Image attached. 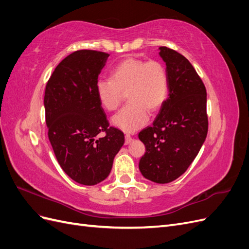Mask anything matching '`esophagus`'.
<instances>
[{"instance_id": "1", "label": "esophagus", "mask_w": 249, "mask_h": 249, "mask_svg": "<svg viewBox=\"0 0 249 249\" xmlns=\"http://www.w3.org/2000/svg\"><path fill=\"white\" fill-rule=\"evenodd\" d=\"M124 143H125V144H130V143L132 142V140H133V138L130 136V135H125V136H124Z\"/></svg>"}]
</instances>
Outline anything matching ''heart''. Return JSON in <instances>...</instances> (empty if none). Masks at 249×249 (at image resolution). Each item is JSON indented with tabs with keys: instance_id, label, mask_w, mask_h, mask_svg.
I'll return each mask as SVG.
<instances>
[{
	"instance_id": "b5f03b06",
	"label": "heart",
	"mask_w": 249,
	"mask_h": 249,
	"mask_svg": "<svg viewBox=\"0 0 249 249\" xmlns=\"http://www.w3.org/2000/svg\"><path fill=\"white\" fill-rule=\"evenodd\" d=\"M96 96L104 109L115 111L126 94L129 104L112 118V124L126 133L144 125L149 112H157L168 95V77L165 67L158 61L126 58L117 63L110 80H99Z\"/></svg>"
}]
</instances>
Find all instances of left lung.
Returning a JSON list of instances; mask_svg holds the SVG:
<instances>
[{
	"label": "left lung",
	"mask_w": 249,
	"mask_h": 249,
	"mask_svg": "<svg viewBox=\"0 0 249 249\" xmlns=\"http://www.w3.org/2000/svg\"><path fill=\"white\" fill-rule=\"evenodd\" d=\"M166 64L168 99L153 125L138 137L145 145L139 169L158 184L177 179L196 158L208 134L206 87L189 60L166 47L159 48Z\"/></svg>",
	"instance_id": "8db88e82"
}]
</instances>
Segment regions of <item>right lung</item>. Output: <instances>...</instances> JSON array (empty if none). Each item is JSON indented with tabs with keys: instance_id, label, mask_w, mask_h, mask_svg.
I'll use <instances>...</instances> for the list:
<instances>
[{
	"instance_id": "obj_1",
	"label": "right lung",
	"mask_w": 249,
	"mask_h": 249,
	"mask_svg": "<svg viewBox=\"0 0 249 249\" xmlns=\"http://www.w3.org/2000/svg\"><path fill=\"white\" fill-rule=\"evenodd\" d=\"M109 54L81 50L58 64L44 92L49 139L57 161L74 182L93 186L107 178L124 135L109 127L95 84ZM107 135L98 136L102 132Z\"/></svg>"
}]
</instances>
